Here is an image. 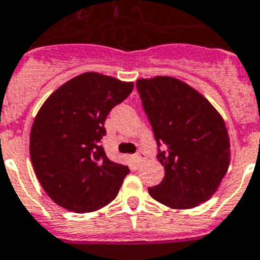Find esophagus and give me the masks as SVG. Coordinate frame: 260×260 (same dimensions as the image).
Instances as JSON below:
<instances>
[{
  "label": "esophagus",
  "mask_w": 260,
  "mask_h": 260,
  "mask_svg": "<svg viewBox=\"0 0 260 260\" xmlns=\"http://www.w3.org/2000/svg\"><path fill=\"white\" fill-rule=\"evenodd\" d=\"M146 159L145 154H143V153H139V154H136L135 157H133V161H135V164H136L137 168H140L141 165L144 164V161Z\"/></svg>",
  "instance_id": "34e87169"
}]
</instances>
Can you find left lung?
Listing matches in <instances>:
<instances>
[{
    "instance_id": "left-lung-1",
    "label": "left lung",
    "mask_w": 260,
    "mask_h": 260,
    "mask_svg": "<svg viewBox=\"0 0 260 260\" xmlns=\"http://www.w3.org/2000/svg\"><path fill=\"white\" fill-rule=\"evenodd\" d=\"M136 87L165 166L161 183L149 187L150 196L175 209L209 200L230 162L224 119L200 92L173 77L137 80Z\"/></svg>"
}]
</instances>
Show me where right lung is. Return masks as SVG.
I'll list each match as a JSON object with an SVG mask.
<instances>
[{"label": "right lung", "mask_w": 260, "mask_h": 260, "mask_svg": "<svg viewBox=\"0 0 260 260\" xmlns=\"http://www.w3.org/2000/svg\"><path fill=\"white\" fill-rule=\"evenodd\" d=\"M133 90L103 74L74 77L48 96L34 120L30 157L47 195L68 211L86 213L116 198L128 166L108 159L105 121Z\"/></svg>", "instance_id": "add662e5"}]
</instances>
